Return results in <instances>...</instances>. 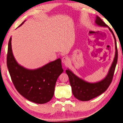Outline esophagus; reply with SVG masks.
<instances>
[{"label":"esophagus","instance_id":"esophagus-1","mask_svg":"<svg viewBox=\"0 0 123 123\" xmlns=\"http://www.w3.org/2000/svg\"><path fill=\"white\" fill-rule=\"evenodd\" d=\"M62 63H64V64H68L69 62V59L68 57L67 56H64L63 57L62 59Z\"/></svg>","mask_w":123,"mask_h":123}]
</instances>
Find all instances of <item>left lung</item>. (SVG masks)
Segmentation results:
<instances>
[{
    "label": "left lung",
    "instance_id": "obj_1",
    "mask_svg": "<svg viewBox=\"0 0 123 123\" xmlns=\"http://www.w3.org/2000/svg\"><path fill=\"white\" fill-rule=\"evenodd\" d=\"M95 23L98 26L107 27L110 31V32L112 33L115 42V56L112 65L109 70L108 75L103 80L96 83H89L81 79H80L69 69L66 70V73L69 77V82H70L71 89H72L73 94L76 98L82 101H88V100L94 98L101 95L107 90L112 82L116 66L117 63L118 50L117 43H116V37L112 31L104 21H102V20L99 17L96 16Z\"/></svg>",
    "mask_w": 123,
    "mask_h": 123
}]
</instances>
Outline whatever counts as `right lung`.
Returning <instances> with one entry per match:
<instances>
[{
  "mask_svg": "<svg viewBox=\"0 0 123 123\" xmlns=\"http://www.w3.org/2000/svg\"><path fill=\"white\" fill-rule=\"evenodd\" d=\"M11 40V37L8 44L7 66L15 89L31 102L46 103L54 96L56 82L63 71L61 59H58L34 70L26 69L20 66L13 56Z\"/></svg>",
  "mask_w": 123,
  "mask_h": 123,
  "instance_id": "1",
  "label": "right lung"
}]
</instances>
